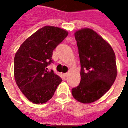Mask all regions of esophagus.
<instances>
[{
	"mask_svg": "<svg viewBox=\"0 0 128 128\" xmlns=\"http://www.w3.org/2000/svg\"><path fill=\"white\" fill-rule=\"evenodd\" d=\"M68 75V72H66V73H65V74H64V76H65L66 78Z\"/></svg>",
	"mask_w": 128,
	"mask_h": 128,
	"instance_id": "1",
	"label": "esophagus"
}]
</instances>
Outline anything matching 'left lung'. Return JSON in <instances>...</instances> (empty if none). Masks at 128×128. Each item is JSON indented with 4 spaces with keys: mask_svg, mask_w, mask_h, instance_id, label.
<instances>
[{
    "mask_svg": "<svg viewBox=\"0 0 128 128\" xmlns=\"http://www.w3.org/2000/svg\"><path fill=\"white\" fill-rule=\"evenodd\" d=\"M81 64V82L72 89L76 100L96 102L112 86L117 75L115 53L108 43L90 29L75 34Z\"/></svg>",
    "mask_w": 128,
    "mask_h": 128,
    "instance_id": "1",
    "label": "left lung"
}]
</instances>
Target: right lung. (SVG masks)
Returning <instances> with one entry per match:
<instances>
[{
	"label": "right lung",
	"mask_w": 128,
	"mask_h": 128,
	"mask_svg": "<svg viewBox=\"0 0 128 128\" xmlns=\"http://www.w3.org/2000/svg\"><path fill=\"white\" fill-rule=\"evenodd\" d=\"M68 32L46 26L26 39L14 58V76L22 92L34 104H44L53 97L61 78L48 66L53 63V51Z\"/></svg>",
	"instance_id": "right-lung-1"
}]
</instances>
